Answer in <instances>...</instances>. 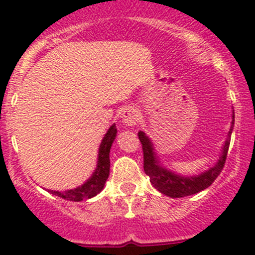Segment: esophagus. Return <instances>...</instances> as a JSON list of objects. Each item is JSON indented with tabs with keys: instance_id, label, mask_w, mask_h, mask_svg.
Returning <instances> with one entry per match:
<instances>
[{
	"instance_id": "1",
	"label": "esophagus",
	"mask_w": 255,
	"mask_h": 255,
	"mask_svg": "<svg viewBox=\"0 0 255 255\" xmlns=\"http://www.w3.org/2000/svg\"><path fill=\"white\" fill-rule=\"evenodd\" d=\"M139 111L134 107H126L124 108V111L121 112V119H123L124 124L128 126H135L139 123Z\"/></svg>"
}]
</instances>
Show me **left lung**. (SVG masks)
I'll use <instances>...</instances> for the list:
<instances>
[{
    "label": "left lung",
    "instance_id": "8db88e82",
    "mask_svg": "<svg viewBox=\"0 0 255 255\" xmlns=\"http://www.w3.org/2000/svg\"><path fill=\"white\" fill-rule=\"evenodd\" d=\"M235 124V115L233 112V121L230 126V131L227 134V139L225 141L221 155L215 166L209 167L204 172H200L193 176H186V175H180L177 172H173L170 168L164 167L159 161V157L157 154L153 145L152 140L144 131H139V140L143 145L144 154V172L149 176L150 184L154 186L159 193L163 195H167L170 198H182L188 195L197 194L199 191L204 190L216 180L224 168V164L226 162L227 150L230 147V139H231V132Z\"/></svg>",
    "mask_w": 255,
    "mask_h": 255
}]
</instances>
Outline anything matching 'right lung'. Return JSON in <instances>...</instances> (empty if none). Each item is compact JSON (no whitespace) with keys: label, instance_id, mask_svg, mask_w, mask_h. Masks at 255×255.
<instances>
[{"label":"right lung","instance_id":"add662e5","mask_svg":"<svg viewBox=\"0 0 255 255\" xmlns=\"http://www.w3.org/2000/svg\"><path fill=\"white\" fill-rule=\"evenodd\" d=\"M116 134L117 129L116 125L114 124V125L110 126V129L107 130L102 141H101L96 170L83 185L64 191L48 190L49 193L70 200V202H82V200L91 199V198L96 197L97 194H100L105 188V184L108 179V175H110V150H111L112 143L116 139Z\"/></svg>","mask_w":255,"mask_h":255}]
</instances>
